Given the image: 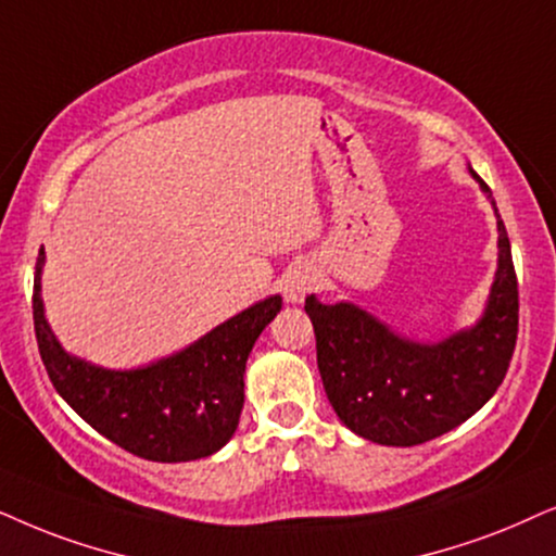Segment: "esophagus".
Wrapping results in <instances>:
<instances>
[{
	"instance_id": "1",
	"label": "esophagus",
	"mask_w": 556,
	"mask_h": 556,
	"mask_svg": "<svg viewBox=\"0 0 556 556\" xmlns=\"http://www.w3.org/2000/svg\"><path fill=\"white\" fill-rule=\"evenodd\" d=\"M317 285V274L309 264H298L294 269L287 274V282H285V300L298 305V302L305 300V294H309L315 290Z\"/></svg>"
}]
</instances>
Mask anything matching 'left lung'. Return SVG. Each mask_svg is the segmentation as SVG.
<instances>
[{
    "label": "left lung",
    "mask_w": 556,
    "mask_h": 556,
    "mask_svg": "<svg viewBox=\"0 0 556 556\" xmlns=\"http://www.w3.org/2000/svg\"><path fill=\"white\" fill-rule=\"evenodd\" d=\"M495 211L498 266L476 325L425 343L406 338L353 302L309 294L317 368L340 421L358 438L412 447L470 419L501 387L519 332V285L493 192L470 167Z\"/></svg>",
    "instance_id": "left-lung-1"
}]
</instances>
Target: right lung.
Returning <instances> with one entry per match:
<instances>
[{
  "label": "right lung",
  "mask_w": 556,
  "mask_h": 556,
  "mask_svg": "<svg viewBox=\"0 0 556 556\" xmlns=\"http://www.w3.org/2000/svg\"><path fill=\"white\" fill-rule=\"evenodd\" d=\"M40 251L33 317L50 381L80 419L127 453L152 463H188L218 453L233 438L243 409L251 348L282 309L269 294L228 317L195 343L137 368H103L65 351L42 305Z\"/></svg>",
  "instance_id": "add662e5"
}]
</instances>
